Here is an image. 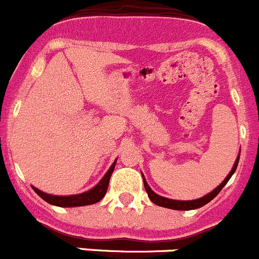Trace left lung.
<instances>
[{"label": "left lung", "mask_w": 259, "mask_h": 259, "mask_svg": "<svg viewBox=\"0 0 259 259\" xmlns=\"http://www.w3.org/2000/svg\"><path fill=\"white\" fill-rule=\"evenodd\" d=\"M238 162H239V156L236 157L235 164H234L233 169H231V171L229 173V176L226 177L225 181H224L223 183L218 187V188L213 189L211 193L206 194L205 197H202V198H198V199H193V201H177V199H169V198H165V197L159 196V194H156L151 188H150L149 184H147L146 181H145V178H144V186H145V189H146V192H147V196H149V198L154 202L155 205L161 206V207H166V208H173V210H183V211L194 210V208H199V207H202V206H205L206 203H208L210 201H212V199L218 196L219 192L224 188V186L228 183L229 179H230L231 176L234 174V171L236 170Z\"/></svg>", "instance_id": "left-lung-1"}]
</instances>
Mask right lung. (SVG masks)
I'll return each mask as SVG.
<instances>
[{
    "instance_id": "add662e5",
    "label": "right lung",
    "mask_w": 259,
    "mask_h": 259,
    "mask_svg": "<svg viewBox=\"0 0 259 259\" xmlns=\"http://www.w3.org/2000/svg\"><path fill=\"white\" fill-rule=\"evenodd\" d=\"M115 161L113 162L109 170L104 176V178L97 184L93 189L88 192H83L81 194H75V196H52V194L44 193V192L39 191L38 188L33 187L35 193L39 197L44 199L46 202L51 203L54 206H60V207H76V206H86V205H93L99 202L103 197L105 196L108 189V184H109L110 176H112L113 170H114Z\"/></svg>"
}]
</instances>
